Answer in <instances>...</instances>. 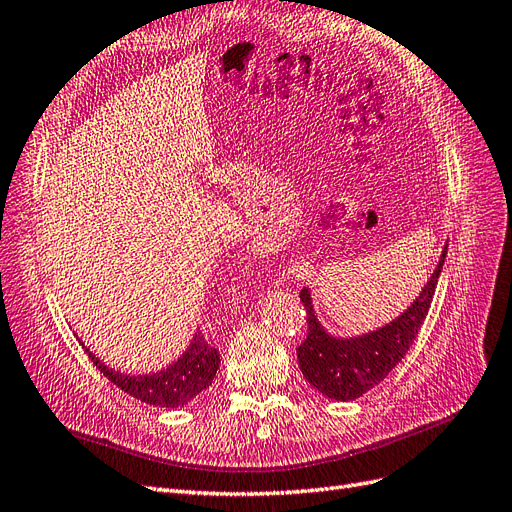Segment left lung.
<instances>
[{"mask_svg":"<svg viewBox=\"0 0 512 512\" xmlns=\"http://www.w3.org/2000/svg\"><path fill=\"white\" fill-rule=\"evenodd\" d=\"M446 252L448 243L441 250L431 278L422 286L411 306L400 312L394 321L362 336H331L314 312L310 288L301 290L299 297L308 314V336L299 344L297 359L303 377L310 381L312 388L327 398L347 403V400L366 394L390 375L392 368L409 351L426 319L437 280L444 269Z\"/></svg>","mask_w":512,"mask_h":512,"instance_id":"obj_1","label":"left lung"}]
</instances>
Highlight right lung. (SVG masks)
Wrapping results in <instances>:
<instances>
[{
	"label": "right lung",
	"mask_w": 512,
	"mask_h": 512,
	"mask_svg": "<svg viewBox=\"0 0 512 512\" xmlns=\"http://www.w3.org/2000/svg\"><path fill=\"white\" fill-rule=\"evenodd\" d=\"M81 347L86 349L88 357L103 375L112 381L116 388L127 392L129 396L142 400L146 405L176 409L187 405L213 383L219 368V353L215 347L204 340L200 331L193 334L185 353L165 366L163 370L148 372V375H129L101 362L81 340Z\"/></svg>",
	"instance_id": "obj_1"
}]
</instances>
